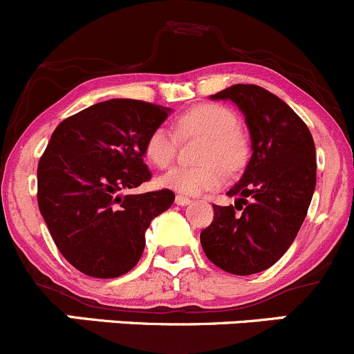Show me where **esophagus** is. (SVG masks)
<instances>
[{
    "label": "esophagus",
    "mask_w": 354,
    "mask_h": 354,
    "mask_svg": "<svg viewBox=\"0 0 354 354\" xmlns=\"http://www.w3.org/2000/svg\"><path fill=\"white\" fill-rule=\"evenodd\" d=\"M174 202H176L178 205H188V203H190V198L185 197V195H176Z\"/></svg>",
    "instance_id": "esophagus-1"
}]
</instances>
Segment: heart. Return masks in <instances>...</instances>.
<instances>
[{"instance_id": "1", "label": "heart", "mask_w": 354, "mask_h": 354, "mask_svg": "<svg viewBox=\"0 0 354 354\" xmlns=\"http://www.w3.org/2000/svg\"><path fill=\"white\" fill-rule=\"evenodd\" d=\"M174 130L181 138L203 137L200 166H176L160 176L159 183L187 195L219 188L226 173H234L246 160V140L238 130V118L230 108L216 102L194 106L174 120ZM178 138L164 127H157L145 140V157L156 167L169 166L176 157Z\"/></svg>"}]
</instances>
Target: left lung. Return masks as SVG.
<instances>
[{"label":"left lung","instance_id":"1","mask_svg":"<svg viewBox=\"0 0 354 354\" xmlns=\"http://www.w3.org/2000/svg\"><path fill=\"white\" fill-rule=\"evenodd\" d=\"M212 99H230L245 114L252 157L241 180L227 192L234 205H214L200 233L207 259L236 276L262 272L295 241L317 183L315 144L305 121L263 87L236 84ZM241 205L236 214L234 207Z\"/></svg>","mask_w":354,"mask_h":354}]
</instances>
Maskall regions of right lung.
Listing matches in <instances>:
<instances>
[{"label": "right lung", "mask_w": 354, "mask_h": 354, "mask_svg": "<svg viewBox=\"0 0 354 354\" xmlns=\"http://www.w3.org/2000/svg\"><path fill=\"white\" fill-rule=\"evenodd\" d=\"M169 109L109 99L66 118L37 166V203L56 246L80 272L99 279L133 269L151 221L171 207L167 188L121 195L151 180L144 162L149 133Z\"/></svg>", "instance_id": "right-lung-1"}]
</instances>
